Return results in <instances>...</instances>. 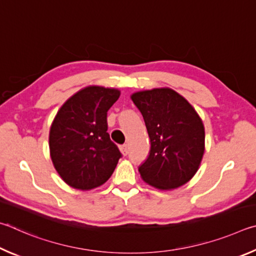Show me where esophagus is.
<instances>
[{"label": "esophagus", "instance_id": "34e87169", "mask_svg": "<svg viewBox=\"0 0 256 256\" xmlns=\"http://www.w3.org/2000/svg\"><path fill=\"white\" fill-rule=\"evenodd\" d=\"M128 146L127 145H122L120 147V152H121V154H122L124 156H126L128 154Z\"/></svg>", "mask_w": 256, "mask_h": 256}]
</instances>
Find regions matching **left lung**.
Returning <instances> with one entry per match:
<instances>
[{
	"label": "left lung",
	"instance_id": "1",
	"mask_svg": "<svg viewBox=\"0 0 256 256\" xmlns=\"http://www.w3.org/2000/svg\"><path fill=\"white\" fill-rule=\"evenodd\" d=\"M150 140L147 160L138 171L150 186L172 190L189 182L204 153V127L194 108L170 88L134 93Z\"/></svg>",
	"mask_w": 256,
	"mask_h": 256
}]
</instances>
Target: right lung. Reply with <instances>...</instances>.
Wrapping results in <instances>:
<instances>
[{
  "label": "right lung",
  "mask_w": 256,
  "mask_h": 256,
  "mask_svg": "<svg viewBox=\"0 0 256 256\" xmlns=\"http://www.w3.org/2000/svg\"><path fill=\"white\" fill-rule=\"evenodd\" d=\"M120 96L116 88L90 85L58 110L49 132V150L57 173L70 186L88 191L112 176L121 158L108 130L106 112Z\"/></svg>",
  "instance_id": "obj_1"
}]
</instances>
